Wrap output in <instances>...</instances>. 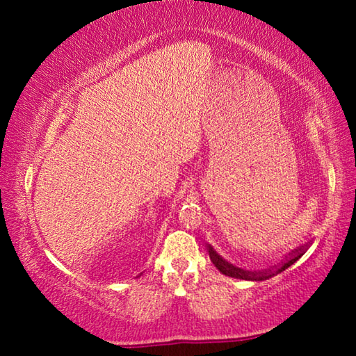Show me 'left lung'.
<instances>
[{"mask_svg":"<svg viewBox=\"0 0 356 356\" xmlns=\"http://www.w3.org/2000/svg\"><path fill=\"white\" fill-rule=\"evenodd\" d=\"M207 250H209L210 261L213 262L215 267L218 268L222 275L231 276V278H237V280H245V281H265L268 278H273V276H276L281 272H284L286 268L291 267L292 264L297 262L298 259L303 256V252H298V254H295L291 259H287L284 264H281L278 268L270 270V272H250V270L238 268V267H236V265H232L231 262H227L226 259H222L218 252L213 250L212 245H207Z\"/></svg>","mask_w":356,"mask_h":356,"instance_id":"left-lung-1","label":"left lung"}]
</instances>
